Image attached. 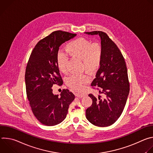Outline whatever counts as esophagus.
I'll list each match as a JSON object with an SVG mask.
<instances>
[{"instance_id": "1", "label": "esophagus", "mask_w": 153, "mask_h": 153, "mask_svg": "<svg viewBox=\"0 0 153 153\" xmlns=\"http://www.w3.org/2000/svg\"><path fill=\"white\" fill-rule=\"evenodd\" d=\"M76 96L77 97H83L84 96H85V94H83V93H76Z\"/></svg>"}]
</instances>
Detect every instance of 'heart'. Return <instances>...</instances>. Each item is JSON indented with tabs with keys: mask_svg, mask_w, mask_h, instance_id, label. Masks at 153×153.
<instances>
[{
	"mask_svg": "<svg viewBox=\"0 0 153 153\" xmlns=\"http://www.w3.org/2000/svg\"><path fill=\"white\" fill-rule=\"evenodd\" d=\"M65 50L73 59L81 61L80 68L93 74L99 69L103 57V48L98 42L92 43L88 39L80 37L68 43ZM57 68L64 74L68 73V59L66 54L60 52L56 59ZM90 82V77L86 74L73 75L68 77L67 84L76 91H82L86 85Z\"/></svg>",
	"mask_w": 153,
	"mask_h": 153,
	"instance_id": "b5f03b06",
	"label": "heart"
}]
</instances>
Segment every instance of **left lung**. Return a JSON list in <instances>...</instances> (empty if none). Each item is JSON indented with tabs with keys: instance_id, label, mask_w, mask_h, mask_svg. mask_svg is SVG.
I'll use <instances>...</instances> for the list:
<instances>
[{
	"instance_id": "left-lung-1",
	"label": "left lung",
	"mask_w": 153,
	"mask_h": 153,
	"mask_svg": "<svg viewBox=\"0 0 153 153\" xmlns=\"http://www.w3.org/2000/svg\"><path fill=\"white\" fill-rule=\"evenodd\" d=\"M85 33L99 34L101 39L102 60L91 85L101 88L99 92L105 95L104 99L88 95L93 103L86 109V117L95 126H108L119 118L126 105L129 92L126 65L121 51L106 33L100 31Z\"/></svg>"
}]
</instances>
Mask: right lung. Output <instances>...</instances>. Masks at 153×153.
Masks as SVG:
<instances>
[{
  "instance_id": "obj_1",
  "label": "right lung",
  "mask_w": 153,
  "mask_h": 153,
  "mask_svg": "<svg viewBox=\"0 0 153 153\" xmlns=\"http://www.w3.org/2000/svg\"><path fill=\"white\" fill-rule=\"evenodd\" d=\"M76 36L60 30L53 31L38 42L28 61L25 75L27 96L33 114L43 125L61 123L75 98L68 89L63 90L60 97L54 95L52 87L63 83L56 62L59 47Z\"/></svg>"
}]
</instances>
